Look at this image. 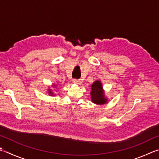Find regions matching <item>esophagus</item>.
<instances>
[{"mask_svg":"<svg viewBox=\"0 0 159 159\" xmlns=\"http://www.w3.org/2000/svg\"><path fill=\"white\" fill-rule=\"evenodd\" d=\"M73 83L74 84H76V85H80L82 83V81L80 80H76V79H74L73 80Z\"/></svg>","mask_w":159,"mask_h":159,"instance_id":"1","label":"esophagus"}]
</instances>
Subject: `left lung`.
<instances>
[{"label": "left lung", "mask_w": 159, "mask_h": 159, "mask_svg": "<svg viewBox=\"0 0 159 159\" xmlns=\"http://www.w3.org/2000/svg\"><path fill=\"white\" fill-rule=\"evenodd\" d=\"M90 97L92 102L97 105H103L108 103V99L105 96V91L101 80H95L91 85Z\"/></svg>", "instance_id": "left-lung-1"}]
</instances>
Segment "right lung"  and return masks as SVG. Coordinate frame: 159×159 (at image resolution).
<instances>
[{"label":"right lung","mask_w":159,"mask_h":159,"mask_svg":"<svg viewBox=\"0 0 159 159\" xmlns=\"http://www.w3.org/2000/svg\"><path fill=\"white\" fill-rule=\"evenodd\" d=\"M52 87L53 88H56V85L54 84V83H53V85H51ZM47 93L48 94V95H49V96H54V95H56L55 94V93L53 92V89H51V88H50V87H48V89H47Z\"/></svg>","instance_id":"obj_1"}]
</instances>
